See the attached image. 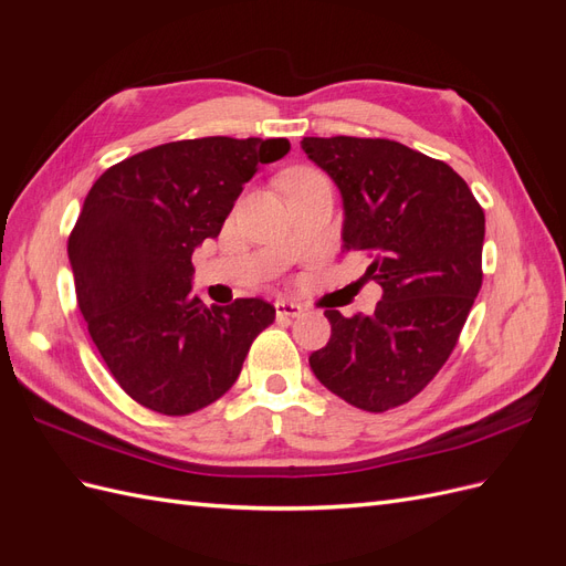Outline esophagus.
I'll list each match as a JSON object with an SVG mask.
<instances>
[{"label":"esophagus","instance_id":"1","mask_svg":"<svg viewBox=\"0 0 566 566\" xmlns=\"http://www.w3.org/2000/svg\"><path fill=\"white\" fill-rule=\"evenodd\" d=\"M276 316L279 318H297L304 310L300 304H295V302H287V300H276Z\"/></svg>","mask_w":566,"mask_h":566}]
</instances>
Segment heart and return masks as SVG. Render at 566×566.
Returning <instances> with one entry per match:
<instances>
[{
    "label": "heart",
    "mask_w": 566,
    "mask_h": 566,
    "mask_svg": "<svg viewBox=\"0 0 566 566\" xmlns=\"http://www.w3.org/2000/svg\"><path fill=\"white\" fill-rule=\"evenodd\" d=\"M312 177H318V175H314V172H306V169H297V172H290V175L285 177V186H287V184H293V181L312 179Z\"/></svg>",
    "instance_id": "1"
}]
</instances>
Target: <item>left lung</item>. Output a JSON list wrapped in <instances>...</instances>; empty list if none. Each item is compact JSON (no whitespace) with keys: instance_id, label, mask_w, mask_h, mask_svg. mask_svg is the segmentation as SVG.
Instances as JSON below:
<instances>
[{"instance_id":"obj_1","label":"left lung","mask_w":566,"mask_h":566,"mask_svg":"<svg viewBox=\"0 0 566 566\" xmlns=\"http://www.w3.org/2000/svg\"><path fill=\"white\" fill-rule=\"evenodd\" d=\"M302 148L342 196V252H361L382 287L373 314L325 310L331 339L310 366L339 399L382 413L451 356L482 287L484 210L447 163L399 142L306 136Z\"/></svg>"}]
</instances>
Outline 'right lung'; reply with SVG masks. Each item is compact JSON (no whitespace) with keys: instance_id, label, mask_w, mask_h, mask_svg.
<instances>
[{"instance_id":"obj_1","label":"right lung","mask_w":566,"mask_h":566,"mask_svg":"<svg viewBox=\"0 0 566 566\" xmlns=\"http://www.w3.org/2000/svg\"><path fill=\"white\" fill-rule=\"evenodd\" d=\"M287 139L172 142L113 165L84 198L67 238L80 312L117 385L163 416L227 394L252 339L276 318L260 297L205 306L191 256L217 238L262 165Z\"/></svg>"}]
</instances>
